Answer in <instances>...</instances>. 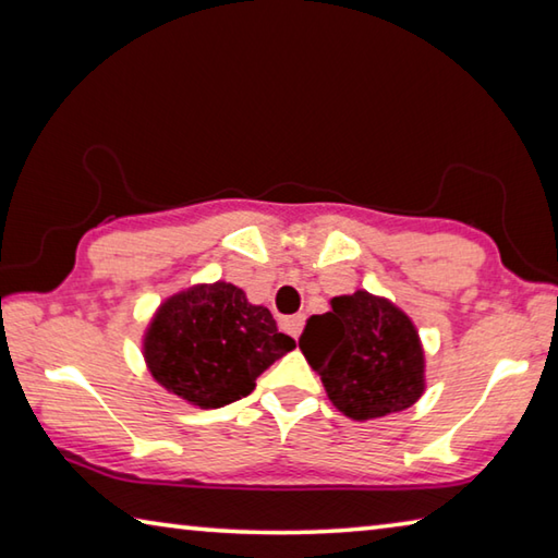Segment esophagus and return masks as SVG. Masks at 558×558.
Returning a JSON list of instances; mask_svg holds the SVG:
<instances>
[{"label": "esophagus", "mask_w": 558, "mask_h": 558, "mask_svg": "<svg viewBox=\"0 0 558 558\" xmlns=\"http://www.w3.org/2000/svg\"><path fill=\"white\" fill-rule=\"evenodd\" d=\"M282 327H286L292 337H300L302 327H305V315H292V317H286V319H282Z\"/></svg>", "instance_id": "34e87169"}]
</instances>
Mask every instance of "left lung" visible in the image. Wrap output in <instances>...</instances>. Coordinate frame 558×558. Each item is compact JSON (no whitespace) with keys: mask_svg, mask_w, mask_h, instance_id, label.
<instances>
[{"mask_svg":"<svg viewBox=\"0 0 558 558\" xmlns=\"http://www.w3.org/2000/svg\"><path fill=\"white\" fill-rule=\"evenodd\" d=\"M307 319L300 349L339 411L354 421L405 411L426 389V359L409 317L386 298L356 290Z\"/></svg>","mask_w":558,"mask_h":558,"instance_id":"8db88e82","label":"left lung"}]
</instances>
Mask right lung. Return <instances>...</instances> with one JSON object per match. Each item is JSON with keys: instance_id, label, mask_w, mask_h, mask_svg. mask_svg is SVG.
I'll use <instances>...</instances> for the list:
<instances>
[{"instance_id": "obj_1", "label": "right lung", "mask_w": 558, "mask_h": 558, "mask_svg": "<svg viewBox=\"0 0 558 558\" xmlns=\"http://www.w3.org/2000/svg\"><path fill=\"white\" fill-rule=\"evenodd\" d=\"M295 349L270 310L231 282L194 286L162 302L145 335L149 374L199 409L248 396L268 366Z\"/></svg>"}]
</instances>
